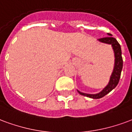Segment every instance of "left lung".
<instances>
[{"label": "left lung", "mask_w": 132, "mask_h": 132, "mask_svg": "<svg viewBox=\"0 0 132 132\" xmlns=\"http://www.w3.org/2000/svg\"><path fill=\"white\" fill-rule=\"evenodd\" d=\"M108 37L106 38H102L98 39L99 42L102 43L108 44L111 45L114 52V56H115V63H114V68H113V72L111 74L110 80L108 82V84L102 89V90L97 94H86L81 92L78 90V93L81 95H83L85 96L89 97L92 98H100L106 96L107 94L113 90V89L116 88V87L118 85L120 78L121 72L123 66V61H122V50H121L120 45L118 43L117 40L112 37V35L108 34Z\"/></svg>", "instance_id": "1"}]
</instances>
